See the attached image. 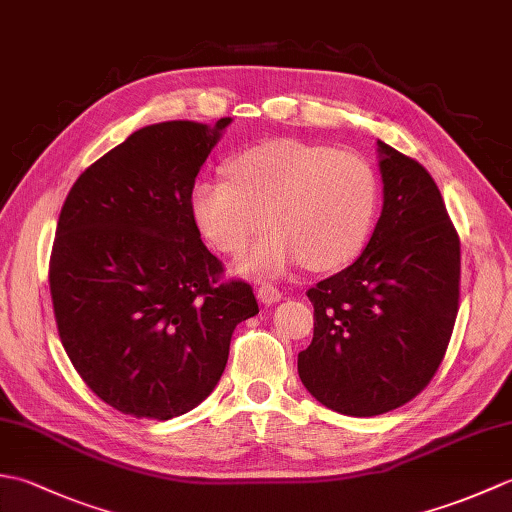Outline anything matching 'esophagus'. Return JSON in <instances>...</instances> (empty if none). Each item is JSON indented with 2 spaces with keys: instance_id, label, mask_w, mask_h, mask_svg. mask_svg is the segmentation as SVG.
<instances>
[{
  "instance_id": "esophagus-1",
  "label": "esophagus",
  "mask_w": 512,
  "mask_h": 512,
  "mask_svg": "<svg viewBox=\"0 0 512 512\" xmlns=\"http://www.w3.org/2000/svg\"><path fill=\"white\" fill-rule=\"evenodd\" d=\"M257 299L270 306V303H277L281 299V290L273 284H262L257 288Z\"/></svg>"
}]
</instances>
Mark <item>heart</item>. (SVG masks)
Segmentation results:
<instances>
[{
    "label": "heart",
    "mask_w": 512,
    "mask_h": 512,
    "mask_svg": "<svg viewBox=\"0 0 512 512\" xmlns=\"http://www.w3.org/2000/svg\"><path fill=\"white\" fill-rule=\"evenodd\" d=\"M378 209V178L352 151L299 140H270L228 162V173L200 178L191 213L222 253H239L275 226L239 262L250 275H277L306 259L339 268L361 253Z\"/></svg>",
    "instance_id": "1"
}]
</instances>
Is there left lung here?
Returning <instances> with one entry per match:
<instances>
[{
	"instance_id": "obj_1",
	"label": "left lung",
	"mask_w": 512,
	"mask_h": 512,
	"mask_svg": "<svg viewBox=\"0 0 512 512\" xmlns=\"http://www.w3.org/2000/svg\"><path fill=\"white\" fill-rule=\"evenodd\" d=\"M383 213L361 257L308 290L314 336L299 378L354 418L416 398L447 352L460 303V237L418 160L378 140Z\"/></svg>"
}]
</instances>
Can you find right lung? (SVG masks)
Returning <instances> with one entry per match:
<instances>
[{
	"label": "right lung",
	"mask_w": 512,
	"mask_h": 512,
	"mask_svg": "<svg viewBox=\"0 0 512 512\" xmlns=\"http://www.w3.org/2000/svg\"><path fill=\"white\" fill-rule=\"evenodd\" d=\"M231 118L138 129L74 182L50 255V295L65 354L107 405L169 420L220 380L253 288L222 281L200 239L191 189Z\"/></svg>",
	"instance_id": "add662e5"
}]
</instances>
